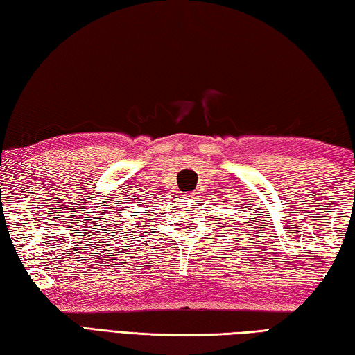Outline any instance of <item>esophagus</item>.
Masks as SVG:
<instances>
[{
  "label": "esophagus",
  "instance_id": "1",
  "mask_svg": "<svg viewBox=\"0 0 355 355\" xmlns=\"http://www.w3.org/2000/svg\"><path fill=\"white\" fill-rule=\"evenodd\" d=\"M183 199H184L186 202H191V200H192V194H191V192H186V194H183Z\"/></svg>",
  "mask_w": 355,
  "mask_h": 355
}]
</instances>
